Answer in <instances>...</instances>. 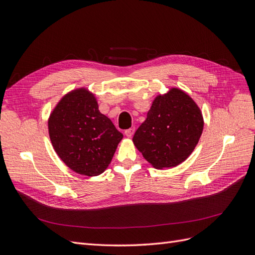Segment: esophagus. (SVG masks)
I'll use <instances>...</instances> for the list:
<instances>
[{
	"label": "esophagus",
	"mask_w": 255,
	"mask_h": 255,
	"mask_svg": "<svg viewBox=\"0 0 255 255\" xmlns=\"http://www.w3.org/2000/svg\"><path fill=\"white\" fill-rule=\"evenodd\" d=\"M134 133H135V128H130L125 130V135H126L127 137H128V138L132 137V136L134 135Z\"/></svg>",
	"instance_id": "obj_1"
}]
</instances>
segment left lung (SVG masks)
I'll return each mask as SVG.
<instances>
[{
  "label": "left lung",
  "instance_id": "1",
  "mask_svg": "<svg viewBox=\"0 0 255 255\" xmlns=\"http://www.w3.org/2000/svg\"><path fill=\"white\" fill-rule=\"evenodd\" d=\"M204 120L197 103L184 90L171 87L153 100L133 142L156 169L180 165L195 150Z\"/></svg>",
  "mask_w": 255,
  "mask_h": 255
}]
</instances>
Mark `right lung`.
Returning <instances> with one entry per match:
<instances>
[{"mask_svg":"<svg viewBox=\"0 0 255 255\" xmlns=\"http://www.w3.org/2000/svg\"><path fill=\"white\" fill-rule=\"evenodd\" d=\"M54 150L72 171L96 176L109 167L123 135L99 111L96 96L87 88L69 91L48 120Z\"/></svg>","mask_w":255,"mask_h":255,"instance_id":"obj_1","label":"right lung"}]
</instances>
